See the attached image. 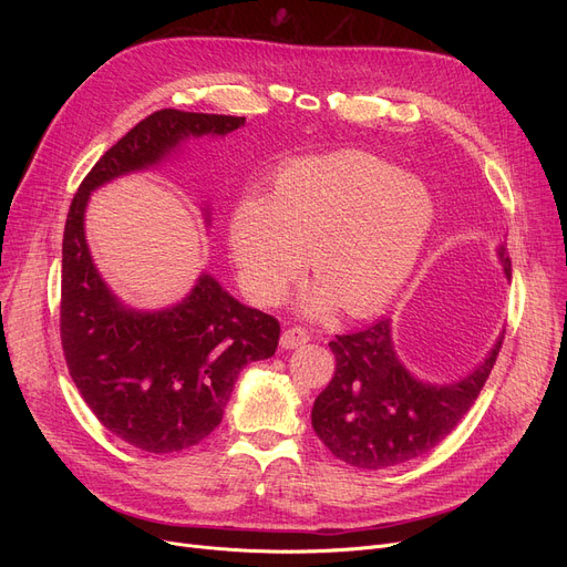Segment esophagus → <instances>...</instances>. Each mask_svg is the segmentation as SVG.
<instances>
[{
    "label": "esophagus",
    "instance_id": "obj_1",
    "mask_svg": "<svg viewBox=\"0 0 567 567\" xmlns=\"http://www.w3.org/2000/svg\"><path fill=\"white\" fill-rule=\"evenodd\" d=\"M310 340V336L303 329H287L280 336V347L282 349H296V347H303Z\"/></svg>",
    "mask_w": 567,
    "mask_h": 567
}]
</instances>
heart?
Wrapping results in <instances>:
<instances>
[{"label":"heart","instance_id":"1","mask_svg":"<svg viewBox=\"0 0 567 567\" xmlns=\"http://www.w3.org/2000/svg\"><path fill=\"white\" fill-rule=\"evenodd\" d=\"M427 186L363 152L303 158L287 165L266 197L234 206L227 246L244 293L257 306L278 303L303 268L317 282L303 312L370 315L411 278L434 227Z\"/></svg>","mask_w":567,"mask_h":567}]
</instances>
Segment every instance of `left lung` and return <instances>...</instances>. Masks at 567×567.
<instances>
[{
    "label": "left lung",
    "mask_w": 567,
    "mask_h": 567,
    "mask_svg": "<svg viewBox=\"0 0 567 567\" xmlns=\"http://www.w3.org/2000/svg\"><path fill=\"white\" fill-rule=\"evenodd\" d=\"M498 264L511 280V257L503 244ZM503 333L485 359L453 381L415 377L395 351L393 319L329 342L336 374L312 406V430L338 460L368 468H391L430 453L449 436L481 395L496 363Z\"/></svg>",
    "instance_id": "8db88e82"
}]
</instances>
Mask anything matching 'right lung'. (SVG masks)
I'll list each match as a JSON object with an SVG mask.
<instances>
[{
    "mask_svg": "<svg viewBox=\"0 0 567 567\" xmlns=\"http://www.w3.org/2000/svg\"><path fill=\"white\" fill-rule=\"evenodd\" d=\"M246 116L161 110L131 128L78 188L62 248V347L86 406L144 453H176L212 434L241 370L271 359L280 323L248 308L202 271L182 301L158 310L124 303L103 280L86 244L92 193L182 154L190 137H225ZM204 227L212 208L202 206Z\"/></svg>",
    "mask_w": 567,
    "mask_h": 567,
    "instance_id": "1",
    "label": "right lung"
}]
</instances>
